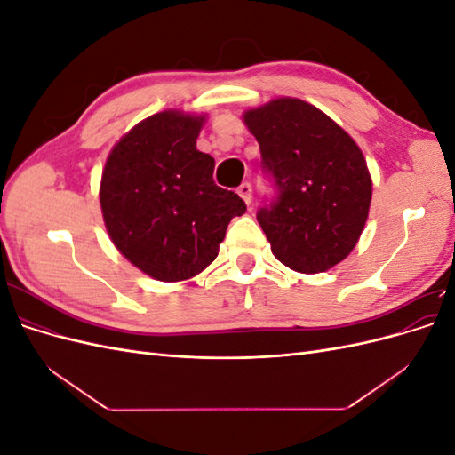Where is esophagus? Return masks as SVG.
Here are the masks:
<instances>
[{"instance_id": "esophagus-1", "label": "esophagus", "mask_w": 455, "mask_h": 455, "mask_svg": "<svg viewBox=\"0 0 455 455\" xmlns=\"http://www.w3.org/2000/svg\"><path fill=\"white\" fill-rule=\"evenodd\" d=\"M237 194L243 197V201L246 204L252 203V186L249 182H243L239 188H237Z\"/></svg>"}]
</instances>
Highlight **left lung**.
Listing matches in <instances>:
<instances>
[{
    "label": "left lung",
    "mask_w": 455,
    "mask_h": 455,
    "mask_svg": "<svg viewBox=\"0 0 455 455\" xmlns=\"http://www.w3.org/2000/svg\"><path fill=\"white\" fill-rule=\"evenodd\" d=\"M244 123L275 188L256 214L271 252L299 273L334 267L355 249L368 218L371 180L361 148L319 108L298 99L249 109Z\"/></svg>",
    "instance_id": "left-lung-1"
}]
</instances>
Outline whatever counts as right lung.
<instances>
[{
  "label": "right lung",
  "mask_w": 455,
  "mask_h": 455,
  "mask_svg": "<svg viewBox=\"0 0 455 455\" xmlns=\"http://www.w3.org/2000/svg\"><path fill=\"white\" fill-rule=\"evenodd\" d=\"M204 117L161 112L114 146L102 172L106 229L131 264L157 281H184L218 256L231 218L246 211L214 184V159L196 148Z\"/></svg>",
  "instance_id": "right-lung-1"
}]
</instances>
